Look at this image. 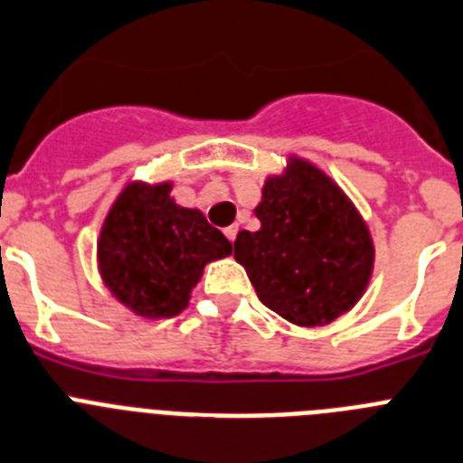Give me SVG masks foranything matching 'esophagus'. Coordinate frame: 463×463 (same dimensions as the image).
Segmentation results:
<instances>
[{"label": "esophagus", "instance_id": "1", "mask_svg": "<svg viewBox=\"0 0 463 463\" xmlns=\"http://www.w3.org/2000/svg\"><path fill=\"white\" fill-rule=\"evenodd\" d=\"M223 232H226V237H228V240H231V242H235V237H237V226H228L226 231H223Z\"/></svg>", "mask_w": 463, "mask_h": 463}]
</instances>
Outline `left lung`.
<instances>
[{
	"mask_svg": "<svg viewBox=\"0 0 463 463\" xmlns=\"http://www.w3.org/2000/svg\"><path fill=\"white\" fill-rule=\"evenodd\" d=\"M260 228L240 231L235 260L260 303L296 326H326L364 296L375 247L359 209L303 158L268 176L254 209Z\"/></svg>",
	"mask_w": 463,
	"mask_h": 463,
	"instance_id": "1",
	"label": "left lung"
}]
</instances>
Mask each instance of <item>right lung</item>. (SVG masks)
<instances>
[{"instance_id": "right-lung-1", "label": "right lung", "mask_w": 463, "mask_h": 463, "mask_svg": "<svg viewBox=\"0 0 463 463\" xmlns=\"http://www.w3.org/2000/svg\"><path fill=\"white\" fill-rule=\"evenodd\" d=\"M170 191V182L128 184L99 231L104 287L144 319H170L186 309L204 265L232 251L200 209L176 204Z\"/></svg>"}]
</instances>
